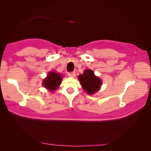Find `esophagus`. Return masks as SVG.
<instances>
[{
	"instance_id": "34e87169",
	"label": "esophagus",
	"mask_w": 151,
	"mask_h": 151,
	"mask_svg": "<svg viewBox=\"0 0 151 151\" xmlns=\"http://www.w3.org/2000/svg\"><path fill=\"white\" fill-rule=\"evenodd\" d=\"M68 76H69V77L74 78L76 76V73L75 72H70V73H68Z\"/></svg>"
}]
</instances>
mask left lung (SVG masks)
Here are the masks:
<instances>
[{
    "instance_id": "obj_1",
    "label": "left lung",
    "mask_w": 151,
    "mask_h": 151,
    "mask_svg": "<svg viewBox=\"0 0 151 151\" xmlns=\"http://www.w3.org/2000/svg\"><path fill=\"white\" fill-rule=\"evenodd\" d=\"M82 87L88 94H93L100 89L102 81L95 76L94 72L91 69L84 70L83 74L78 76Z\"/></svg>"
}]
</instances>
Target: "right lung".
Segmentation results:
<instances>
[{"mask_svg": "<svg viewBox=\"0 0 151 151\" xmlns=\"http://www.w3.org/2000/svg\"><path fill=\"white\" fill-rule=\"evenodd\" d=\"M62 78H63V76L61 74L55 73L54 71H50L49 72L47 78L43 80L42 84L47 89L52 92L57 89L58 87L60 85Z\"/></svg>", "mask_w": 151, "mask_h": 151, "instance_id": "obj_1", "label": "right lung"}]
</instances>
